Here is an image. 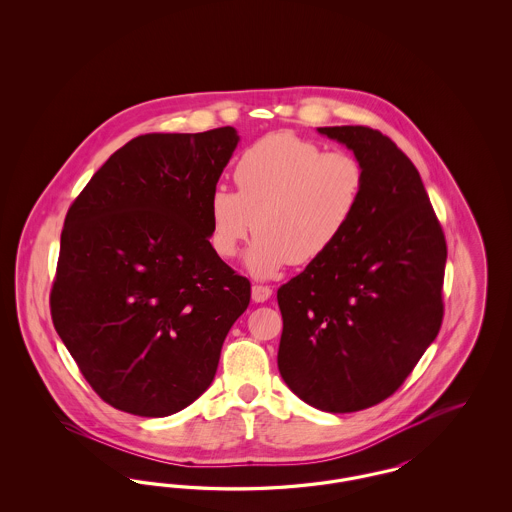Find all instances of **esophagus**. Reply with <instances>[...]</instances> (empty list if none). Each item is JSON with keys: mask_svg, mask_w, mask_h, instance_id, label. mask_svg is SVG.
Wrapping results in <instances>:
<instances>
[{"mask_svg": "<svg viewBox=\"0 0 512 512\" xmlns=\"http://www.w3.org/2000/svg\"><path fill=\"white\" fill-rule=\"evenodd\" d=\"M270 295H272V290L268 286H253L251 288V297L255 303H265L267 299H270Z\"/></svg>", "mask_w": 512, "mask_h": 512, "instance_id": "34e87169", "label": "esophagus"}]
</instances>
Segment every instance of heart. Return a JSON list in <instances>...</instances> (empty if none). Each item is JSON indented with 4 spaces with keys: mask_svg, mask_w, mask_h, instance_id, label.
<instances>
[{
    "mask_svg": "<svg viewBox=\"0 0 512 512\" xmlns=\"http://www.w3.org/2000/svg\"><path fill=\"white\" fill-rule=\"evenodd\" d=\"M238 192L215 188L209 199V242L222 259L240 253L255 232L245 265L268 280L292 265L330 253L357 217L365 165L349 151L322 147L290 132L268 134L240 155Z\"/></svg>",
    "mask_w": 512,
    "mask_h": 512,
    "instance_id": "b5f03b06",
    "label": "heart"
}]
</instances>
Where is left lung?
I'll return each mask as SVG.
<instances>
[{
	"mask_svg": "<svg viewBox=\"0 0 512 512\" xmlns=\"http://www.w3.org/2000/svg\"><path fill=\"white\" fill-rule=\"evenodd\" d=\"M365 165L363 205L336 247L278 290V370L326 413L388 399L436 340L445 236L411 159L368 126H324Z\"/></svg>",
	"mask_w": 512,
	"mask_h": 512,
	"instance_id": "8db88e82",
	"label": "left lung"
}]
</instances>
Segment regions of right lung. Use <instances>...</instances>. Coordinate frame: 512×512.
Masks as SVG:
<instances>
[{"label":"right lung","instance_id":"right-lung-1","mask_svg":"<svg viewBox=\"0 0 512 512\" xmlns=\"http://www.w3.org/2000/svg\"><path fill=\"white\" fill-rule=\"evenodd\" d=\"M236 128L144 134L74 199L61 232L51 318L111 407L169 416L207 390L249 280L209 242V199Z\"/></svg>","mask_w":512,"mask_h":512}]
</instances>
